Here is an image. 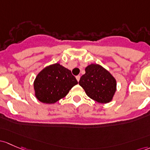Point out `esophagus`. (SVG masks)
Returning <instances> with one entry per match:
<instances>
[{"instance_id":"34e87169","label":"esophagus","mask_w":150,"mask_h":150,"mask_svg":"<svg viewBox=\"0 0 150 150\" xmlns=\"http://www.w3.org/2000/svg\"><path fill=\"white\" fill-rule=\"evenodd\" d=\"M76 79H77V80H78V81H79L80 79V75H77V76H76Z\"/></svg>"}]
</instances>
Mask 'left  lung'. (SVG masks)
<instances>
[{
  "label": "left lung",
  "instance_id": "obj_1",
  "mask_svg": "<svg viewBox=\"0 0 150 150\" xmlns=\"http://www.w3.org/2000/svg\"><path fill=\"white\" fill-rule=\"evenodd\" d=\"M79 85L93 100L100 103H109L116 91V81L113 75L100 64L86 67Z\"/></svg>",
  "mask_w": 150,
  "mask_h": 150
}]
</instances>
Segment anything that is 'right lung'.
I'll use <instances>...</instances> for the list:
<instances>
[{
	"label": "right lung",
	"instance_id": "right-lung-1",
	"mask_svg": "<svg viewBox=\"0 0 150 150\" xmlns=\"http://www.w3.org/2000/svg\"><path fill=\"white\" fill-rule=\"evenodd\" d=\"M78 83L70 70L55 63L44 68L36 77L34 82L35 96L44 103H54L65 97Z\"/></svg>",
	"mask_w": 150,
	"mask_h": 150
}]
</instances>
